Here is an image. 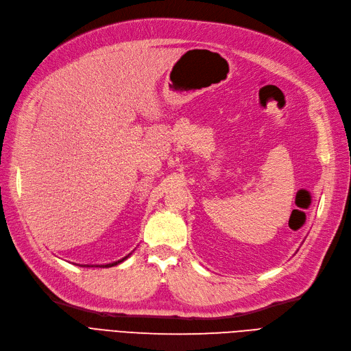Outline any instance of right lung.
I'll return each mask as SVG.
<instances>
[{
    "label": "right lung",
    "mask_w": 351,
    "mask_h": 351,
    "mask_svg": "<svg viewBox=\"0 0 351 351\" xmlns=\"http://www.w3.org/2000/svg\"><path fill=\"white\" fill-rule=\"evenodd\" d=\"M130 256V255H128ZM128 256H125V258H122V259H119V261H117V263H110V264H105V265H96V267H101V268H108V267H114V265H118L119 263H122L123 261V259H127ZM82 267H95V265H82Z\"/></svg>",
    "instance_id": "right-lung-1"
}]
</instances>
